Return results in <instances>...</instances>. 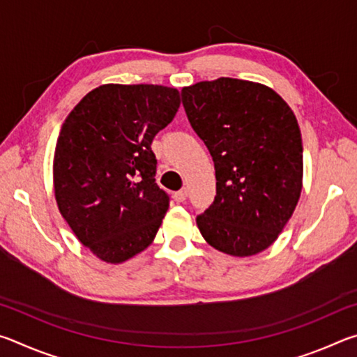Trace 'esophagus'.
I'll list each match as a JSON object with an SVG mask.
<instances>
[{"label":"esophagus","mask_w":357,"mask_h":357,"mask_svg":"<svg viewBox=\"0 0 357 357\" xmlns=\"http://www.w3.org/2000/svg\"><path fill=\"white\" fill-rule=\"evenodd\" d=\"M173 198H174V202L184 203V202L187 200V189H181V190H178V192H174Z\"/></svg>","instance_id":"34e87169"}]
</instances>
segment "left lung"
I'll return each instance as SVG.
<instances>
[{
  "mask_svg": "<svg viewBox=\"0 0 357 357\" xmlns=\"http://www.w3.org/2000/svg\"><path fill=\"white\" fill-rule=\"evenodd\" d=\"M192 129L215 168V198L197 225L214 249L250 257L274 243L302 189L294 113L264 84L222 77L181 91Z\"/></svg>",
  "mask_w": 357,
  "mask_h": 357,
  "instance_id": "8db88e82",
  "label": "left lung"
}]
</instances>
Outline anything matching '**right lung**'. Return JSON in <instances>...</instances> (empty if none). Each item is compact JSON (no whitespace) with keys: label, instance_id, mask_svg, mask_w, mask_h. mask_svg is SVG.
Wrapping results in <instances>:
<instances>
[{"label":"right lung","instance_id":"obj_1","mask_svg":"<svg viewBox=\"0 0 357 357\" xmlns=\"http://www.w3.org/2000/svg\"><path fill=\"white\" fill-rule=\"evenodd\" d=\"M179 105L174 88L102 84L64 121L53 160L59 213L107 263L146 249L167 214L170 197L155 183L151 143Z\"/></svg>","mask_w":357,"mask_h":357}]
</instances>
